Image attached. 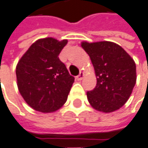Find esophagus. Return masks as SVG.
Here are the masks:
<instances>
[{"instance_id": "esophagus-1", "label": "esophagus", "mask_w": 148, "mask_h": 148, "mask_svg": "<svg viewBox=\"0 0 148 148\" xmlns=\"http://www.w3.org/2000/svg\"><path fill=\"white\" fill-rule=\"evenodd\" d=\"M83 77H84V73H83V72H80L79 74L76 77V79H77L78 81H80V80H82V78H83Z\"/></svg>"}]
</instances>
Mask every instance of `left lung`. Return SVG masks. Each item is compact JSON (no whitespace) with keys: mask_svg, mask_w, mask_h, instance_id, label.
<instances>
[{"mask_svg":"<svg viewBox=\"0 0 148 148\" xmlns=\"http://www.w3.org/2000/svg\"><path fill=\"white\" fill-rule=\"evenodd\" d=\"M82 48L91 58L97 78L95 88L87 92L90 104L103 112L119 109L128 100L136 82L134 60L112 42H83Z\"/></svg>","mask_w":148,"mask_h":148,"instance_id":"1","label":"left lung"}]
</instances>
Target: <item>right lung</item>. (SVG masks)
I'll return each mask as SVG.
<instances>
[{"instance_id": "1", "label": "right lung", "mask_w": 148, "mask_h": 148, "mask_svg": "<svg viewBox=\"0 0 148 148\" xmlns=\"http://www.w3.org/2000/svg\"><path fill=\"white\" fill-rule=\"evenodd\" d=\"M66 44L50 37L38 40L17 65L19 92L36 111L54 112L67 100L74 78L58 57Z\"/></svg>"}]
</instances>
